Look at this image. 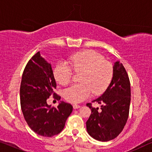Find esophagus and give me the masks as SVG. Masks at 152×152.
<instances>
[{
    "mask_svg": "<svg viewBox=\"0 0 152 152\" xmlns=\"http://www.w3.org/2000/svg\"><path fill=\"white\" fill-rule=\"evenodd\" d=\"M73 108H74V109H78V108H80V106H79V105L74 104V105H73Z\"/></svg>",
    "mask_w": 152,
    "mask_h": 152,
    "instance_id": "1",
    "label": "esophagus"
}]
</instances>
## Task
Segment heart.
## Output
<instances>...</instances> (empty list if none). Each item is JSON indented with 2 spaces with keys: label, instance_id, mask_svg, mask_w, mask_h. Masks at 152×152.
Masks as SVG:
<instances>
[{
  "label": "heart",
  "instance_id": "1",
  "mask_svg": "<svg viewBox=\"0 0 152 152\" xmlns=\"http://www.w3.org/2000/svg\"><path fill=\"white\" fill-rule=\"evenodd\" d=\"M69 63L75 72L81 73L80 81L65 89L64 99L71 103H80L88 99L92 92L100 94L110 83L113 75L111 63L94 50H89L78 53L69 58ZM56 80L62 86H66L72 80V71L64 61L59 62L53 70Z\"/></svg>",
  "mask_w": 152,
  "mask_h": 152
}]
</instances>
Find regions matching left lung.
Segmentation results:
<instances>
[{
  "instance_id": "obj_1",
  "label": "left lung",
  "mask_w": 152,
  "mask_h": 152,
  "mask_svg": "<svg viewBox=\"0 0 152 152\" xmlns=\"http://www.w3.org/2000/svg\"><path fill=\"white\" fill-rule=\"evenodd\" d=\"M112 80L102 96L92 101L101 104L102 110L87 106L92 110L86 122L88 134L96 140L106 142L122 132L128 120L131 102L129 78L123 64L117 61L113 65Z\"/></svg>"
}]
</instances>
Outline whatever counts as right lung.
I'll return each mask as SVG.
<instances>
[{
    "mask_svg": "<svg viewBox=\"0 0 152 152\" xmlns=\"http://www.w3.org/2000/svg\"><path fill=\"white\" fill-rule=\"evenodd\" d=\"M56 83L51 64L37 52L26 64L20 87V101L25 120L34 132L52 137L63 130L73 110L71 104L60 102L57 108H50L46 102L54 95ZM57 97L60 99V97Z\"/></svg>",
    "mask_w": 152,
    "mask_h": 152,
    "instance_id": "1",
    "label": "right lung"
}]
</instances>
